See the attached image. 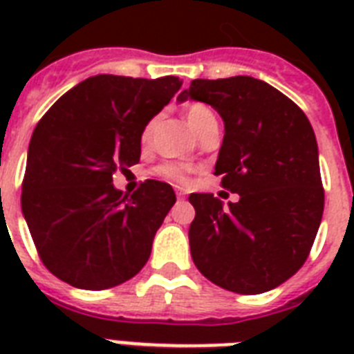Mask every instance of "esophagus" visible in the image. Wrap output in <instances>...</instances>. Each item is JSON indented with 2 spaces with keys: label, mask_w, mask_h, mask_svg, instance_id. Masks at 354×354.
<instances>
[{
  "label": "esophagus",
  "mask_w": 354,
  "mask_h": 354,
  "mask_svg": "<svg viewBox=\"0 0 354 354\" xmlns=\"http://www.w3.org/2000/svg\"><path fill=\"white\" fill-rule=\"evenodd\" d=\"M176 196H178V200H183V198H185V191H183V189L178 187V189H176Z\"/></svg>",
  "instance_id": "1"
}]
</instances>
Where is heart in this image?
<instances>
[{
	"label": "heart",
	"instance_id": "b5f03b06",
	"mask_svg": "<svg viewBox=\"0 0 354 354\" xmlns=\"http://www.w3.org/2000/svg\"><path fill=\"white\" fill-rule=\"evenodd\" d=\"M185 121L200 136L209 124L216 122V118L211 108H207L205 104H200V102H194V104H191L185 110ZM150 136H152V122H149L143 128V132H141V145H149ZM154 174L163 178V180H169V182L183 183L187 182L189 174H191V167L183 165V163H163V165L156 169Z\"/></svg>",
	"mask_w": 354,
	"mask_h": 354
}]
</instances>
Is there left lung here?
Masks as SVG:
<instances>
[{
    "label": "left lung",
    "instance_id": "1",
    "mask_svg": "<svg viewBox=\"0 0 354 354\" xmlns=\"http://www.w3.org/2000/svg\"><path fill=\"white\" fill-rule=\"evenodd\" d=\"M224 121L215 174L239 202L193 193L189 244L196 268L236 294L268 292L307 261L324 215L318 143L307 115L253 77L196 79L178 95Z\"/></svg>",
    "mask_w": 354,
    "mask_h": 354
}]
</instances>
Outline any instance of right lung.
<instances>
[{
	"label": "right lung",
	"instance_id": "add662e5",
	"mask_svg": "<svg viewBox=\"0 0 354 354\" xmlns=\"http://www.w3.org/2000/svg\"><path fill=\"white\" fill-rule=\"evenodd\" d=\"M182 88L178 77L95 75L64 93L36 124L27 152L21 211L41 263L75 288L104 290L132 279L176 202L165 182L133 194L115 171L141 156V132Z\"/></svg>",
	"mask_w": 354,
	"mask_h": 354
}]
</instances>
